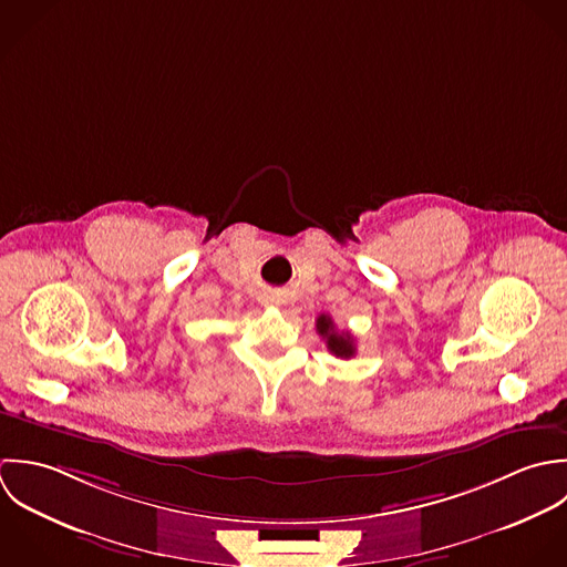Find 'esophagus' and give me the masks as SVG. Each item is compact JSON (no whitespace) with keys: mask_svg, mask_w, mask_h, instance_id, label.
Instances as JSON below:
<instances>
[{"mask_svg":"<svg viewBox=\"0 0 567 567\" xmlns=\"http://www.w3.org/2000/svg\"><path fill=\"white\" fill-rule=\"evenodd\" d=\"M267 302H269V300H265V305H267Z\"/></svg>","mask_w":567,"mask_h":567,"instance_id":"34e87169","label":"esophagus"}]
</instances>
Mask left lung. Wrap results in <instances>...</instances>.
I'll return each mask as SVG.
<instances>
[{"instance_id": "left-lung-1", "label": "left lung", "mask_w": 567, "mask_h": 567, "mask_svg": "<svg viewBox=\"0 0 567 567\" xmlns=\"http://www.w3.org/2000/svg\"><path fill=\"white\" fill-rule=\"evenodd\" d=\"M318 333L322 336V340H327V348L341 359H350L354 357L357 348H354V338L348 331H338V327L333 324L331 316H320L316 322Z\"/></svg>"}]
</instances>
